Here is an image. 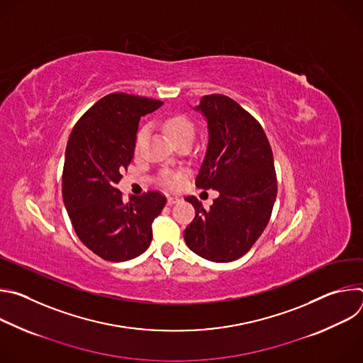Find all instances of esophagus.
<instances>
[{
  "mask_svg": "<svg viewBox=\"0 0 363 363\" xmlns=\"http://www.w3.org/2000/svg\"><path fill=\"white\" fill-rule=\"evenodd\" d=\"M178 201H179L178 196H168V205H174V203H177Z\"/></svg>",
  "mask_w": 363,
  "mask_h": 363,
  "instance_id": "obj_1",
  "label": "esophagus"
}]
</instances>
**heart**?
<instances>
[{
  "label": "heart",
  "mask_w": 363,
  "mask_h": 363,
  "mask_svg": "<svg viewBox=\"0 0 363 363\" xmlns=\"http://www.w3.org/2000/svg\"><path fill=\"white\" fill-rule=\"evenodd\" d=\"M161 128L165 130V133L169 136V139L177 145L182 140H192L194 133H195V128L194 123L189 121V118H186L185 115H169L165 116L161 121ZM146 128L142 126L138 133H136V139H135V147L139 149L146 138ZM181 179V175L178 174H171L165 177V182L171 186L177 185Z\"/></svg>",
  "instance_id": "b5f03b06"
}]
</instances>
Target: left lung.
<instances>
[{"label": "left lung", "mask_w": 363, "mask_h": 363, "mask_svg": "<svg viewBox=\"0 0 363 363\" xmlns=\"http://www.w3.org/2000/svg\"><path fill=\"white\" fill-rule=\"evenodd\" d=\"M199 111L208 123V146L195 185L220 196L205 210L186 196L195 218L185 228L189 250L216 263L244 255L267 227L277 196V178L269 139L235 100L224 94L203 96Z\"/></svg>", "instance_id": "obj_1"}]
</instances>
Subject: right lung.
Here are the masks:
<instances>
[{"mask_svg":"<svg viewBox=\"0 0 363 363\" xmlns=\"http://www.w3.org/2000/svg\"><path fill=\"white\" fill-rule=\"evenodd\" d=\"M162 106L161 100L111 93L77 121L63 168V201L80 241L108 262H126L147 250L152 223L167 203L158 191L125 202L116 184L135 152L140 116Z\"/></svg>","mask_w":363,"mask_h":363,"instance_id":"add662e5","label":"right lung"}]
</instances>
